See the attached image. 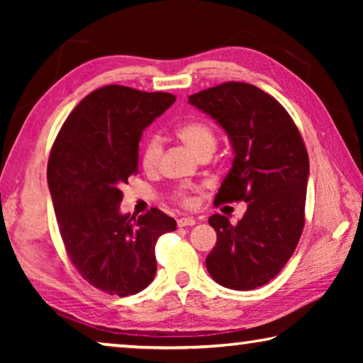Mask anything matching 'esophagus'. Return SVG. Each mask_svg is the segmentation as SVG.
<instances>
[{"label":"esophagus","mask_w":363,"mask_h":363,"mask_svg":"<svg viewBox=\"0 0 363 363\" xmlns=\"http://www.w3.org/2000/svg\"><path fill=\"white\" fill-rule=\"evenodd\" d=\"M195 223H196V220L194 218H190V216L177 219V225H179V227H192V225H195Z\"/></svg>","instance_id":"obj_1"}]
</instances>
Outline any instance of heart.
<instances>
[{
	"label": "heart",
	"mask_w": 363,
	"mask_h": 363,
	"mask_svg": "<svg viewBox=\"0 0 363 363\" xmlns=\"http://www.w3.org/2000/svg\"><path fill=\"white\" fill-rule=\"evenodd\" d=\"M177 136L184 140L190 149H192L196 155H201L205 152H213L216 149V134L211 125H208L206 121L194 120L187 121L177 128ZM162 140L158 136H150L145 140L140 152V163L145 169H155L158 164L160 155H162ZM194 187L182 186L176 190V199L181 201L182 205L190 206L194 205Z\"/></svg>",
	"instance_id": "obj_1"
}]
</instances>
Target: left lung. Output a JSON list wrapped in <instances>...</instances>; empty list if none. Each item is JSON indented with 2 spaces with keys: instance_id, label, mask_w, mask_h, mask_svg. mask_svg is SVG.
Returning <instances> with one entry per match:
<instances>
[{
  "instance_id": "obj_1",
  "label": "left lung",
  "mask_w": 363,
  "mask_h": 363,
  "mask_svg": "<svg viewBox=\"0 0 363 363\" xmlns=\"http://www.w3.org/2000/svg\"><path fill=\"white\" fill-rule=\"evenodd\" d=\"M232 144V168L214 203L248 201L235 225L220 214L208 219L218 240L206 256L214 281L230 290H255L290 259L304 227L309 157L286 110L248 83L229 82L189 96Z\"/></svg>"
}]
</instances>
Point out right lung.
Returning <instances> with one entry per match:
<instances>
[{
    "label": "right lung",
    "mask_w": 363,
    "mask_h": 363,
    "mask_svg": "<svg viewBox=\"0 0 363 363\" xmlns=\"http://www.w3.org/2000/svg\"><path fill=\"white\" fill-rule=\"evenodd\" d=\"M176 97L104 86L73 108L48 162V186L60 235L84 280L108 294L143 291L157 272L155 245L176 220L152 208L120 211L121 186L138 173L139 140Z\"/></svg>",
    "instance_id": "obj_1"
}]
</instances>
